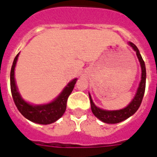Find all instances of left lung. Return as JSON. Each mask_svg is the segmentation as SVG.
Masks as SVG:
<instances>
[{"label": "left lung", "instance_id": "left-lung-1", "mask_svg": "<svg viewBox=\"0 0 157 157\" xmlns=\"http://www.w3.org/2000/svg\"><path fill=\"white\" fill-rule=\"evenodd\" d=\"M128 44L132 48V49L134 50L137 54V57L138 58V61L141 66V70H142V76H141V81H140L139 86L137 90L136 94L132 100V101L127 105L126 107L118 109V110H105L103 109L97 107L94 105L93 100L91 99V96L89 93L90 100V106H91L92 113H94V115L100 120H101L104 123L106 124H118L122 121H124L125 119L128 118L132 115H133L138 108L141 105V103L143 99V95L145 93L146 88V67L144 61L142 59V56L140 54V52L137 46L134 44H132L131 42H128Z\"/></svg>", "mask_w": 157, "mask_h": 157}]
</instances>
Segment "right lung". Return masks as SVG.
I'll list each match as a JSON object with an SVG mask.
<instances>
[{
	"mask_svg": "<svg viewBox=\"0 0 157 157\" xmlns=\"http://www.w3.org/2000/svg\"><path fill=\"white\" fill-rule=\"evenodd\" d=\"M18 53L14 59L10 71V90L14 102L18 110L29 121L39 124H50L58 120L67 109V102L69 95L73 90L77 78L73 79L64 87L63 91L52 102L44 105H32L24 100L18 90L15 79V68L17 63Z\"/></svg>",
	"mask_w": 157,
	"mask_h": 157,
	"instance_id": "obj_1",
	"label": "right lung"
}]
</instances>
